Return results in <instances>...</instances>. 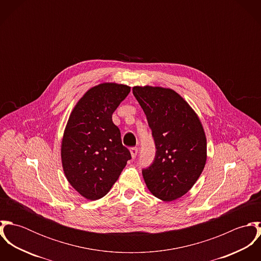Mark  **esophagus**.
<instances>
[{
	"label": "esophagus",
	"mask_w": 261,
	"mask_h": 261,
	"mask_svg": "<svg viewBox=\"0 0 261 261\" xmlns=\"http://www.w3.org/2000/svg\"><path fill=\"white\" fill-rule=\"evenodd\" d=\"M129 151H130L132 158H133V159H135V158L137 156V154H138L139 149H138V148H130V149H129Z\"/></svg>",
	"instance_id": "obj_1"
}]
</instances>
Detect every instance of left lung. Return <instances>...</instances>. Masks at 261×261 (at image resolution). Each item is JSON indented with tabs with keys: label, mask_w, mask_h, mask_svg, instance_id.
I'll return each mask as SVG.
<instances>
[{
	"label": "left lung",
	"mask_w": 261,
	"mask_h": 261,
	"mask_svg": "<svg viewBox=\"0 0 261 261\" xmlns=\"http://www.w3.org/2000/svg\"><path fill=\"white\" fill-rule=\"evenodd\" d=\"M133 93L145 112L155 155L143 176L150 193L174 201L194 186L204 170L207 143L198 115L176 91L135 86Z\"/></svg>",
	"instance_id": "obj_1"
}]
</instances>
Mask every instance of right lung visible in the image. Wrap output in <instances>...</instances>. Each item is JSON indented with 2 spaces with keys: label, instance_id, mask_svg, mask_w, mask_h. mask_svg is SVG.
I'll return each mask as SVG.
<instances>
[{
  "label": "right lung",
  "instance_id": "right-lung-1",
  "mask_svg": "<svg viewBox=\"0 0 261 261\" xmlns=\"http://www.w3.org/2000/svg\"><path fill=\"white\" fill-rule=\"evenodd\" d=\"M129 91L123 84L96 85L69 116L61 145L62 166L70 185L88 200L106 196L132 159L112 122V113Z\"/></svg>",
  "mask_w": 261,
  "mask_h": 261
}]
</instances>
